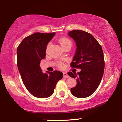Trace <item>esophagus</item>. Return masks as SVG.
<instances>
[{"mask_svg": "<svg viewBox=\"0 0 122 122\" xmlns=\"http://www.w3.org/2000/svg\"><path fill=\"white\" fill-rule=\"evenodd\" d=\"M64 77H65V78H69L70 76L68 75V74H67V73L66 72H64Z\"/></svg>", "mask_w": 122, "mask_h": 122, "instance_id": "esophagus-1", "label": "esophagus"}]
</instances>
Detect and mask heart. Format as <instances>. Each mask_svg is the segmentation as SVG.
<instances>
[{
  "label": "heart",
  "instance_id": "obj_1",
  "mask_svg": "<svg viewBox=\"0 0 122 122\" xmlns=\"http://www.w3.org/2000/svg\"><path fill=\"white\" fill-rule=\"evenodd\" d=\"M59 42H60V45H61V46L62 47H63L66 46V45H67L68 44H71V41L70 40L69 38H66V37H62V38H60ZM50 43H49V44L47 45V48H48V47L50 46ZM58 66L60 67H62L63 66H64V65H63L62 63L60 62L59 64H58Z\"/></svg>",
  "mask_w": 122,
  "mask_h": 122
}]
</instances>
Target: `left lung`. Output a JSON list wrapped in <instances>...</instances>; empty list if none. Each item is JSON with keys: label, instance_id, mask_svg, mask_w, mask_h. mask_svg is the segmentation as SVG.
Wrapping results in <instances>:
<instances>
[{"label": "left lung", "instance_id": "obj_1", "mask_svg": "<svg viewBox=\"0 0 122 122\" xmlns=\"http://www.w3.org/2000/svg\"><path fill=\"white\" fill-rule=\"evenodd\" d=\"M68 35L76 46L71 66L81 69L79 72L67 73L77 81L71 92L77 98H87L97 90L103 77L105 66L103 50L96 39L86 32L74 30Z\"/></svg>", "mask_w": 122, "mask_h": 122}]
</instances>
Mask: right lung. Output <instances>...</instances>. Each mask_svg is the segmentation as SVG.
I'll return each mask as SVG.
<instances>
[{
    "mask_svg": "<svg viewBox=\"0 0 122 122\" xmlns=\"http://www.w3.org/2000/svg\"><path fill=\"white\" fill-rule=\"evenodd\" d=\"M51 33H35L24 38L17 50V66L26 89L34 97L48 98L52 95L57 82L63 77L61 71L42 72L40 61L46 57Z\"/></svg>",
    "mask_w": 122,
    "mask_h": 122,
    "instance_id": "obj_1",
    "label": "right lung"
}]
</instances>
